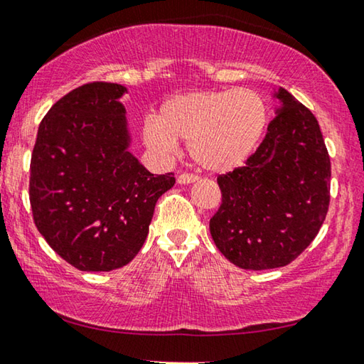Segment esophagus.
<instances>
[{
  "label": "esophagus",
  "instance_id": "obj_1",
  "mask_svg": "<svg viewBox=\"0 0 364 364\" xmlns=\"http://www.w3.org/2000/svg\"><path fill=\"white\" fill-rule=\"evenodd\" d=\"M198 180H199V176L189 175V173H183V175H180V176L176 178L178 184H189V183H194V181H198Z\"/></svg>",
  "mask_w": 364,
  "mask_h": 364
}]
</instances>
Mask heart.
Returning a JSON list of instances; mask_svg holds the SVG:
<instances>
[{"mask_svg":"<svg viewBox=\"0 0 364 364\" xmlns=\"http://www.w3.org/2000/svg\"><path fill=\"white\" fill-rule=\"evenodd\" d=\"M267 127V105L257 91L219 90L175 95L147 119L142 137L160 155L188 142L194 164L208 171H229L253 154Z\"/></svg>","mask_w":364,"mask_h":364,"instance_id":"obj_1","label":"heart"}]
</instances>
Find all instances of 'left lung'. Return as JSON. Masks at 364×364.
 I'll list each match as a JSON object with an SVG mask.
<instances>
[{"mask_svg":"<svg viewBox=\"0 0 364 364\" xmlns=\"http://www.w3.org/2000/svg\"><path fill=\"white\" fill-rule=\"evenodd\" d=\"M267 137L245 166L217 178L209 222L220 253L243 269L289 264L321 230L330 203V156L314 114L284 88Z\"/></svg>","mask_w":364,"mask_h":364,"instance_id":"left-lung-1","label":"left lung"}]
</instances>
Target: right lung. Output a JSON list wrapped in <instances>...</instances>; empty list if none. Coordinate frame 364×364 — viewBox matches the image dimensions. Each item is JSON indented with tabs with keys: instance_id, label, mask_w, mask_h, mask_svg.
<instances>
[{
	"instance_id": "obj_1",
	"label": "right lung",
	"mask_w": 364,
	"mask_h": 364,
	"mask_svg": "<svg viewBox=\"0 0 364 364\" xmlns=\"http://www.w3.org/2000/svg\"><path fill=\"white\" fill-rule=\"evenodd\" d=\"M127 88L95 81L70 91L42 119L31 156L29 199L37 230L81 271L132 262L155 204L175 184L130 154Z\"/></svg>"
}]
</instances>
